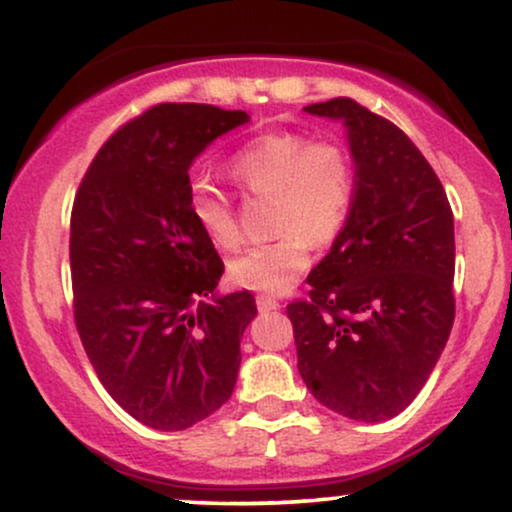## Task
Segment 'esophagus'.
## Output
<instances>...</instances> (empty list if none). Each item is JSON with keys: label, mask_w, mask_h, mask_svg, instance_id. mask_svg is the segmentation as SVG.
Returning a JSON list of instances; mask_svg holds the SVG:
<instances>
[{"label": "esophagus", "mask_w": 512, "mask_h": 512, "mask_svg": "<svg viewBox=\"0 0 512 512\" xmlns=\"http://www.w3.org/2000/svg\"><path fill=\"white\" fill-rule=\"evenodd\" d=\"M255 303H257V308L262 310V313H269V310H279L281 308V303L276 301V298L264 296V293H260V296L255 298Z\"/></svg>", "instance_id": "34e87169"}]
</instances>
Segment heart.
I'll list each match as a JSON object with an SVG mask.
<instances>
[{
  "instance_id": "b5f03b06",
  "label": "heart",
  "mask_w": 512,
  "mask_h": 512,
  "mask_svg": "<svg viewBox=\"0 0 512 512\" xmlns=\"http://www.w3.org/2000/svg\"><path fill=\"white\" fill-rule=\"evenodd\" d=\"M228 173L250 197L274 199L272 231L279 233L228 264V279L248 291L293 289L310 267V243H332L349 219L356 197L351 151L337 137L281 129L236 151ZM187 211L219 250L243 243L231 197L211 182L195 180L187 187Z\"/></svg>"
}]
</instances>
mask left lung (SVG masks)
I'll return each instance as SVG.
<instances>
[{"label": "left lung", "mask_w": 512, "mask_h": 512, "mask_svg": "<svg viewBox=\"0 0 512 512\" xmlns=\"http://www.w3.org/2000/svg\"><path fill=\"white\" fill-rule=\"evenodd\" d=\"M344 120L356 197L342 233L286 305L298 373L317 402L356 421L407 409L455 320V226L436 170L387 117L354 98L308 105Z\"/></svg>", "instance_id": "8db88e82"}]
</instances>
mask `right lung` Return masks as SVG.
Returning <instances> with one entry per match:
<instances>
[{"instance_id": "add662e5", "label": "right lung", "mask_w": 512, "mask_h": 512, "mask_svg": "<svg viewBox=\"0 0 512 512\" xmlns=\"http://www.w3.org/2000/svg\"><path fill=\"white\" fill-rule=\"evenodd\" d=\"M243 122V110L158 103L101 146L74 197L76 332L108 395L158 431L228 402L257 315L250 291L204 303L223 262L187 211L192 158Z\"/></svg>"}]
</instances>
